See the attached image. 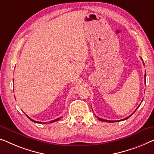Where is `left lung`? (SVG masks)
I'll return each mask as SVG.
<instances>
[{"label":"left lung","instance_id":"left-lung-1","mask_svg":"<svg viewBox=\"0 0 154 154\" xmlns=\"http://www.w3.org/2000/svg\"><path fill=\"white\" fill-rule=\"evenodd\" d=\"M143 65H144V63L143 62ZM144 78H146V75H144ZM145 82V81H144ZM138 108V107H137ZM134 111V112H135ZM134 114V113H133L131 115V116H129L128 117H127V118H125V119H123V120H115V121H111V120H104V119H102V118H98V117H97V118H98V120H100V121H102V122H120V121H122V120H127V119H128V118H129V117H131L132 116V115Z\"/></svg>","mask_w":154,"mask_h":154}]
</instances>
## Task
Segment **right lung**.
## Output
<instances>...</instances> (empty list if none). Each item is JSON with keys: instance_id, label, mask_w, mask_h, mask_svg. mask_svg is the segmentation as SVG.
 <instances>
[{"instance_id": "add662e5", "label": "right lung", "mask_w": 154, "mask_h": 154, "mask_svg": "<svg viewBox=\"0 0 154 154\" xmlns=\"http://www.w3.org/2000/svg\"><path fill=\"white\" fill-rule=\"evenodd\" d=\"M26 116H27V115H26ZM27 118H28L29 119V120H32V121L33 122H35V123H41V124H42L43 122H37V121H35V120H32V119H31L30 118H29V117L28 116H27ZM59 119H60V118H57V119H55V120H52V121H50V122L49 123H52V122H57V121H58L59 120ZM44 124H46V122H45Z\"/></svg>"}]
</instances>
